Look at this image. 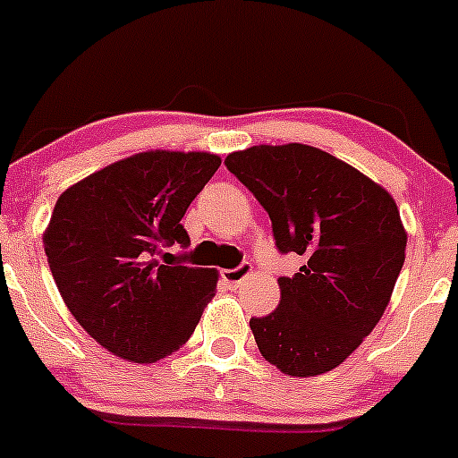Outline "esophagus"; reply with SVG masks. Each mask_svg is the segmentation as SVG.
Wrapping results in <instances>:
<instances>
[{
    "mask_svg": "<svg viewBox=\"0 0 458 458\" xmlns=\"http://www.w3.org/2000/svg\"><path fill=\"white\" fill-rule=\"evenodd\" d=\"M251 271H253L251 264L242 262V264H238L235 268H225V271H220V276H223V280L227 282L229 286H238L240 282L247 280V277L251 276Z\"/></svg>",
    "mask_w": 458,
    "mask_h": 458,
    "instance_id": "34e87169",
    "label": "esophagus"
}]
</instances>
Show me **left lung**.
Instances as JSON below:
<instances>
[{
    "mask_svg": "<svg viewBox=\"0 0 458 458\" xmlns=\"http://www.w3.org/2000/svg\"><path fill=\"white\" fill-rule=\"evenodd\" d=\"M227 169L271 218L280 253L304 256L282 276L280 304L251 318L262 357L293 377L342 364L384 315L405 260V231L386 190L310 145H256Z\"/></svg>",
    "mask_w": 458,
    "mask_h": 458,
    "instance_id": "obj_1",
    "label": "left lung"
}]
</instances>
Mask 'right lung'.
<instances>
[{"instance_id":"1","label":"right lung","mask_w":458,"mask_h":458,"mask_svg":"<svg viewBox=\"0 0 458 458\" xmlns=\"http://www.w3.org/2000/svg\"><path fill=\"white\" fill-rule=\"evenodd\" d=\"M218 167L214 154L143 152L56 200L44 233L56 289L114 355L152 364L194 333L218 273L182 262L191 240L181 220Z\"/></svg>"}]
</instances>
